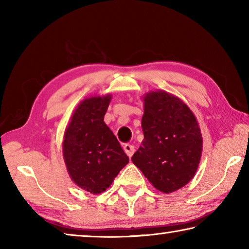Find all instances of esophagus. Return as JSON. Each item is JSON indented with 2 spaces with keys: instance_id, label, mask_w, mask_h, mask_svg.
Instances as JSON below:
<instances>
[{
  "instance_id": "34e87169",
  "label": "esophagus",
  "mask_w": 249,
  "mask_h": 249,
  "mask_svg": "<svg viewBox=\"0 0 249 249\" xmlns=\"http://www.w3.org/2000/svg\"><path fill=\"white\" fill-rule=\"evenodd\" d=\"M124 151L126 153V155L128 156V157H132L133 154L135 153V147L133 145H129V144H125L123 146Z\"/></svg>"
}]
</instances>
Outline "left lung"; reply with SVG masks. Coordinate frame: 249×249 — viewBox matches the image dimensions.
I'll use <instances>...</instances> for the list:
<instances>
[{"instance_id": "obj_1", "label": "left lung", "mask_w": 249, "mask_h": 249, "mask_svg": "<svg viewBox=\"0 0 249 249\" xmlns=\"http://www.w3.org/2000/svg\"><path fill=\"white\" fill-rule=\"evenodd\" d=\"M144 141L132 161L159 191L170 193L190 181L199 167L202 136L191 109L165 91L144 98Z\"/></svg>"}]
</instances>
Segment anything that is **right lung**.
<instances>
[{
    "instance_id": "add662e5",
    "label": "right lung",
    "mask_w": 249,
    "mask_h": 249,
    "mask_svg": "<svg viewBox=\"0 0 249 249\" xmlns=\"http://www.w3.org/2000/svg\"><path fill=\"white\" fill-rule=\"evenodd\" d=\"M109 101L111 95L82 101L71 117L62 145L71 179L93 195L107 190L128 163L115 135L103 121Z\"/></svg>"
}]
</instances>
